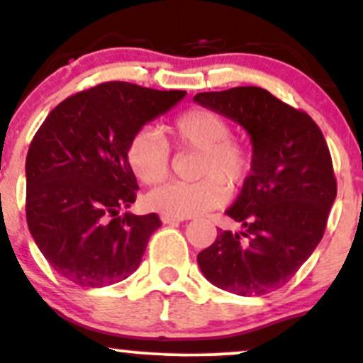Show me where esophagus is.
I'll use <instances>...</instances> for the list:
<instances>
[{"label":"esophagus","instance_id":"obj_1","mask_svg":"<svg viewBox=\"0 0 363 363\" xmlns=\"http://www.w3.org/2000/svg\"><path fill=\"white\" fill-rule=\"evenodd\" d=\"M181 222H184V218H172V216L162 215V223H165V225H176Z\"/></svg>","mask_w":363,"mask_h":363}]
</instances>
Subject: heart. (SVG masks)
Here are the masks:
<instances>
[{
	"mask_svg": "<svg viewBox=\"0 0 363 363\" xmlns=\"http://www.w3.org/2000/svg\"><path fill=\"white\" fill-rule=\"evenodd\" d=\"M170 135L177 147L199 152L198 182H169L147 196V206L172 218H187L223 205L227 187L234 189L249 176L252 153L242 141L232 140L230 124L210 109H191L174 121ZM126 158L140 182L153 186L170 172L169 147L155 131L141 129L129 140Z\"/></svg>",
	"mask_w": 363,
	"mask_h": 363,
	"instance_id": "1",
	"label": "heart"
}]
</instances>
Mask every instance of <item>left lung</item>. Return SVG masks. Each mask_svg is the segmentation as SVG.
<instances>
[{
    "label": "left lung",
    "instance_id": "1",
    "mask_svg": "<svg viewBox=\"0 0 363 363\" xmlns=\"http://www.w3.org/2000/svg\"><path fill=\"white\" fill-rule=\"evenodd\" d=\"M194 102L239 123L252 143L251 174L225 211L244 228L220 230L198 254L199 269L242 297L280 289L318 247L336 198L323 131L307 112L259 86L203 91Z\"/></svg>",
    "mask_w": 363,
    "mask_h": 363
}]
</instances>
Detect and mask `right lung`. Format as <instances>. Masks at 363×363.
I'll return each mask as SVG.
<instances>
[{
    "mask_svg": "<svg viewBox=\"0 0 363 363\" xmlns=\"http://www.w3.org/2000/svg\"><path fill=\"white\" fill-rule=\"evenodd\" d=\"M186 91L107 82L49 112L25 162L27 223L56 273L82 286L112 285L140 266L157 213L121 215L136 201L129 140Z\"/></svg>",
    "mask_w": 363,
    "mask_h": 363,
    "instance_id": "right-lung-1",
    "label": "right lung"
}]
</instances>
